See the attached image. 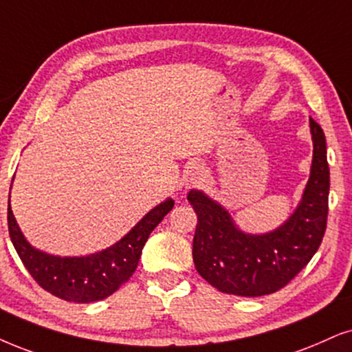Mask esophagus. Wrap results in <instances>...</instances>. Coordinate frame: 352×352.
Listing matches in <instances>:
<instances>
[{"label": "esophagus", "instance_id": "1", "mask_svg": "<svg viewBox=\"0 0 352 352\" xmlns=\"http://www.w3.org/2000/svg\"><path fill=\"white\" fill-rule=\"evenodd\" d=\"M204 177V168L199 164H190L185 170V185L186 186H198L201 185Z\"/></svg>", "mask_w": 352, "mask_h": 352}]
</instances>
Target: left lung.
Returning <instances> with one entry per match:
<instances>
[{
    "mask_svg": "<svg viewBox=\"0 0 352 352\" xmlns=\"http://www.w3.org/2000/svg\"><path fill=\"white\" fill-rule=\"evenodd\" d=\"M310 133L314 161L304 197L286 224L273 232H240L224 208L201 191L188 193V201L198 214L195 266L221 292L242 297L273 294L287 286L318 250L327 230L330 168L324 133L314 118Z\"/></svg>",
    "mask_w": 352,
    "mask_h": 352,
    "instance_id": "obj_1",
    "label": "left lung"
}]
</instances>
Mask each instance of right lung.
<instances>
[{"instance_id":"1","label":"right lung","mask_w":352,"mask_h":352,"mask_svg":"<svg viewBox=\"0 0 352 352\" xmlns=\"http://www.w3.org/2000/svg\"><path fill=\"white\" fill-rule=\"evenodd\" d=\"M167 199L149 211L120 242L89 256L61 258L35 250L22 235L8 204V229L12 245L40 287L68 302L89 304L112 296L131 278L149 235L170 209Z\"/></svg>"}]
</instances>
